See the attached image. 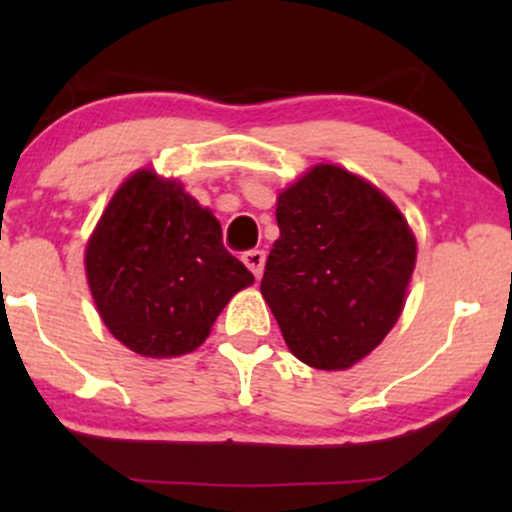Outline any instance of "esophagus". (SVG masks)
<instances>
[{"label": "esophagus", "mask_w": 512, "mask_h": 512, "mask_svg": "<svg viewBox=\"0 0 512 512\" xmlns=\"http://www.w3.org/2000/svg\"><path fill=\"white\" fill-rule=\"evenodd\" d=\"M243 262H245V267L255 274V279H260L264 272V262H267V255H264L262 250H248L243 255Z\"/></svg>", "instance_id": "34e87169"}]
</instances>
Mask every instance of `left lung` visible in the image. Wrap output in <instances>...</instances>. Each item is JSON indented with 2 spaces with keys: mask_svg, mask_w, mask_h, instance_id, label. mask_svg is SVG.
I'll list each match as a JSON object with an SVG mask.
<instances>
[{
  "mask_svg": "<svg viewBox=\"0 0 512 512\" xmlns=\"http://www.w3.org/2000/svg\"><path fill=\"white\" fill-rule=\"evenodd\" d=\"M281 236L260 291L298 361L344 370L395 327L416 238L378 187L320 163L276 202Z\"/></svg>",
  "mask_w": 512,
  "mask_h": 512,
  "instance_id": "1",
  "label": "left lung"
}]
</instances>
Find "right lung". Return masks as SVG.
<instances>
[{
    "mask_svg": "<svg viewBox=\"0 0 512 512\" xmlns=\"http://www.w3.org/2000/svg\"><path fill=\"white\" fill-rule=\"evenodd\" d=\"M86 279L117 342L173 358L195 351L255 276L223 248L221 223L180 182L137 170L88 240Z\"/></svg>",
    "mask_w": 512,
    "mask_h": 512,
    "instance_id": "add662e5",
    "label": "right lung"
}]
</instances>
